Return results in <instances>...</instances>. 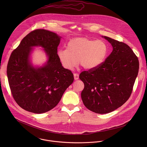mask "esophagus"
I'll return each instance as SVG.
<instances>
[{
    "label": "esophagus",
    "mask_w": 147,
    "mask_h": 147,
    "mask_svg": "<svg viewBox=\"0 0 147 147\" xmlns=\"http://www.w3.org/2000/svg\"><path fill=\"white\" fill-rule=\"evenodd\" d=\"M74 79H75V80H78L79 79V74H77V73H75L74 74Z\"/></svg>",
    "instance_id": "34e87169"
}]
</instances>
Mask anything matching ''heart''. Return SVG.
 <instances>
[{
	"mask_svg": "<svg viewBox=\"0 0 147 147\" xmlns=\"http://www.w3.org/2000/svg\"><path fill=\"white\" fill-rule=\"evenodd\" d=\"M107 46L102 40L76 38L70 40L66 49H61L57 56L63 67L73 69L78 64L85 69H91L101 65L107 57Z\"/></svg>",
	"mask_w": 147,
	"mask_h": 147,
	"instance_id": "b5f03b06",
	"label": "heart"
}]
</instances>
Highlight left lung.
<instances>
[{"mask_svg":"<svg viewBox=\"0 0 147 147\" xmlns=\"http://www.w3.org/2000/svg\"><path fill=\"white\" fill-rule=\"evenodd\" d=\"M113 50L99 67L79 75L84 83L81 93L85 106L97 114L110 113L129 98L138 76L139 62L132 50L124 42L104 36Z\"/></svg>","mask_w":147,"mask_h":147,"instance_id":"1","label":"left lung"}]
</instances>
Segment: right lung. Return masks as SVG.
Wrapping results in <instances>:
<instances>
[{
	"instance_id": "1",
	"label": "right lung",
	"mask_w": 147,
	"mask_h": 147,
	"mask_svg": "<svg viewBox=\"0 0 147 147\" xmlns=\"http://www.w3.org/2000/svg\"><path fill=\"white\" fill-rule=\"evenodd\" d=\"M60 39L55 33L36 29L11 53L7 67L11 92L16 102L28 111L41 114L51 110L74 82L71 71L63 67L57 56ZM37 45L43 47L49 57L47 64L38 69L29 63L31 47Z\"/></svg>"
}]
</instances>
